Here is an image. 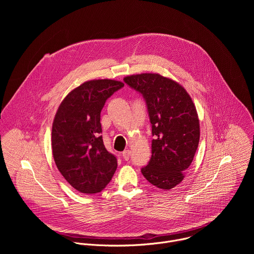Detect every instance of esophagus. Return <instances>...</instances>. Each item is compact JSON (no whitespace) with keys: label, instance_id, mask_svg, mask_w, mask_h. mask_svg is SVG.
I'll return each instance as SVG.
<instances>
[{"label":"esophagus","instance_id":"1","mask_svg":"<svg viewBox=\"0 0 254 254\" xmlns=\"http://www.w3.org/2000/svg\"><path fill=\"white\" fill-rule=\"evenodd\" d=\"M129 156H130V151H129V150H126V151L123 152V158H124L126 161H128Z\"/></svg>","mask_w":254,"mask_h":254}]
</instances>
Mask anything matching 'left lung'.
I'll use <instances>...</instances> for the list:
<instances>
[{
	"mask_svg": "<svg viewBox=\"0 0 254 254\" xmlns=\"http://www.w3.org/2000/svg\"><path fill=\"white\" fill-rule=\"evenodd\" d=\"M124 81L146 100L152 133V157L141 169L149 182L170 190L182 182L200 139L195 104L186 89L158 73L129 75Z\"/></svg>",
	"mask_w": 254,
	"mask_h": 254,
	"instance_id": "8db88e82",
	"label": "left lung"
}]
</instances>
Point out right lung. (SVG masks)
<instances>
[{
	"instance_id": "1",
	"label": "right lung",
	"mask_w": 254,
	"mask_h": 254,
	"mask_svg": "<svg viewBox=\"0 0 254 254\" xmlns=\"http://www.w3.org/2000/svg\"><path fill=\"white\" fill-rule=\"evenodd\" d=\"M125 84L93 79L70 91L58 107L52 125V154L67 182L80 193L102 191L118 168L105 149L100 113L108 97Z\"/></svg>"
}]
</instances>
